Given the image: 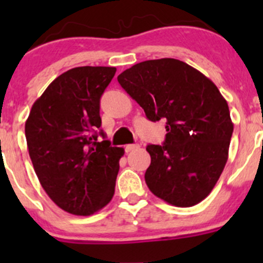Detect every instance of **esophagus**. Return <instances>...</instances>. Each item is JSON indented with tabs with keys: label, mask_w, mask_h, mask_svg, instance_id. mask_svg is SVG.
<instances>
[{
	"label": "esophagus",
	"mask_w": 263,
	"mask_h": 263,
	"mask_svg": "<svg viewBox=\"0 0 263 263\" xmlns=\"http://www.w3.org/2000/svg\"><path fill=\"white\" fill-rule=\"evenodd\" d=\"M137 148H140V145H137V144L127 145V146H126V153H131V151L137 150Z\"/></svg>",
	"instance_id": "1"
}]
</instances>
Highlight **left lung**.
Instances as JSON below:
<instances>
[{
    "label": "left lung",
    "mask_w": 263,
    "mask_h": 263,
    "mask_svg": "<svg viewBox=\"0 0 263 263\" xmlns=\"http://www.w3.org/2000/svg\"><path fill=\"white\" fill-rule=\"evenodd\" d=\"M150 121H166L163 145H147L148 190L165 202L190 208L205 200L228 160L233 122L216 85L174 58L140 62L118 76Z\"/></svg>",
    "instance_id": "1"
}]
</instances>
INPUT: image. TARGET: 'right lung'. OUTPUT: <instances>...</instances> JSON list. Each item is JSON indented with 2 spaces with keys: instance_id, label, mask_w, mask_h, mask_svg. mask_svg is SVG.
I'll use <instances>...</instances> for the list:
<instances>
[{
  "instance_id": "add662e5",
  "label": "right lung",
  "mask_w": 263,
  "mask_h": 263,
  "mask_svg": "<svg viewBox=\"0 0 263 263\" xmlns=\"http://www.w3.org/2000/svg\"><path fill=\"white\" fill-rule=\"evenodd\" d=\"M116 71L103 66L66 71L35 100L25 122L36 177L50 200L70 214H95L115 195L124 150L98 141L97 129L102 126L100 98Z\"/></svg>"
}]
</instances>
